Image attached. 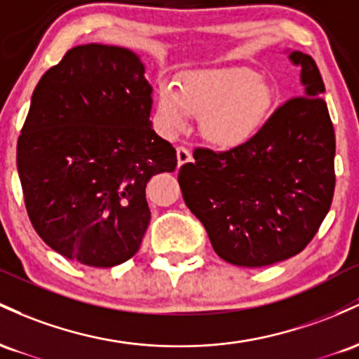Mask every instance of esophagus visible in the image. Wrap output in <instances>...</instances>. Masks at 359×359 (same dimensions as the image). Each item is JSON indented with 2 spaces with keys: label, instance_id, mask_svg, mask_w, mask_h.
<instances>
[{
  "label": "esophagus",
  "instance_id": "obj_1",
  "mask_svg": "<svg viewBox=\"0 0 359 359\" xmlns=\"http://www.w3.org/2000/svg\"><path fill=\"white\" fill-rule=\"evenodd\" d=\"M176 158H178V168L183 166V164L190 163L191 161V152L188 151L187 147H178L176 149Z\"/></svg>",
  "mask_w": 359,
  "mask_h": 359
}]
</instances>
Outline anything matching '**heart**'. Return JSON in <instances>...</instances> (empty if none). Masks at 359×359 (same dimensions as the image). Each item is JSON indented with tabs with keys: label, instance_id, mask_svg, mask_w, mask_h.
Listing matches in <instances>:
<instances>
[{
	"label": "heart",
	"instance_id": "b5f03b06",
	"mask_svg": "<svg viewBox=\"0 0 359 359\" xmlns=\"http://www.w3.org/2000/svg\"><path fill=\"white\" fill-rule=\"evenodd\" d=\"M275 93L249 67L188 72L178 86L158 90V122L166 134L187 128L190 115L200 116V134L220 151H233L256 137L271 114Z\"/></svg>",
	"mask_w": 359,
	"mask_h": 359
}]
</instances>
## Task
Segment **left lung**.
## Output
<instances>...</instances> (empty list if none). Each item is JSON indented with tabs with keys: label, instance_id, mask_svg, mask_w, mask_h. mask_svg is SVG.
<instances>
[{
	"label": "left lung",
	"instance_id": "obj_1",
	"mask_svg": "<svg viewBox=\"0 0 359 359\" xmlns=\"http://www.w3.org/2000/svg\"><path fill=\"white\" fill-rule=\"evenodd\" d=\"M302 96L288 100L239 149H195L180 168L183 200L224 261L261 268L299 255L332 203L336 135L316 60L287 50Z\"/></svg>",
	"mask_w": 359,
	"mask_h": 359
}]
</instances>
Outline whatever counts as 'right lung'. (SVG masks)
<instances>
[{"instance_id":"obj_1","label":"right lung","mask_w":359,"mask_h":359,"mask_svg":"<svg viewBox=\"0 0 359 359\" xmlns=\"http://www.w3.org/2000/svg\"><path fill=\"white\" fill-rule=\"evenodd\" d=\"M151 111L146 66L126 47H72L40 78L17 168L30 222L55 252L111 268L139 251L147 181L178 163Z\"/></svg>"}]
</instances>
